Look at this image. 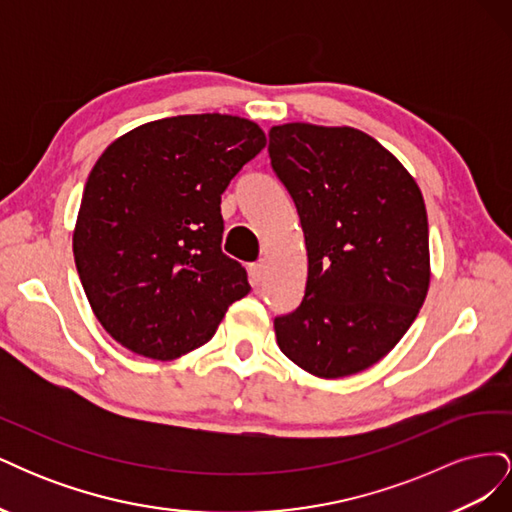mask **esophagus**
Instances as JSON below:
<instances>
[{
    "mask_svg": "<svg viewBox=\"0 0 512 512\" xmlns=\"http://www.w3.org/2000/svg\"><path fill=\"white\" fill-rule=\"evenodd\" d=\"M250 277L254 284H260L262 280H265V262H254V265H250Z\"/></svg>",
    "mask_w": 512,
    "mask_h": 512,
    "instance_id": "esophagus-1",
    "label": "esophagus"
}]
</instances>
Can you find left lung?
<instances>
[{"label":"left lung","mask_w":512,"mask_h":512,"mask_svg":"<svg viewBox=\"0 0 512 512\" xmlns=\"http://www.w3.org/2000/svg\"><path fill=\"white\" fill-rule=\"evenodd\" d=\"M269 158L307 247L303 301L273 320L277 346L318 378L356 374L395 348L427 297L423 194L393 153L354 128L275 126Z\"/></svg>","instance_id":"left-lung-1"}]
</instances>
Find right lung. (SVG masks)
<instances>
[{"instance_id":"1","label":"right lung","mask_w":512,"mask_h":512,"mask_svg":"<svg viewBox=\"0 0 512 512\" xmlns=\"http://www.w3.org/2000/svg\"><path fill=\"white\" fill-rule=\"evenodd\" d=\"M267 138L254 121L179 115L123 134L96 162L74 230V262L96 318L147 359L207 344L250 292L222 252V194Z\"/></svg>"}]
</instances>
